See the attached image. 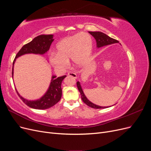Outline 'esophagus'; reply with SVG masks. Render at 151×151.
Listing matches in <instances>:
<instances>
[{
  "label": "esophagus",
  "instance_id": "esophagus-1",
  "mask_svg": "<svg viewBox=\"0 0 151 151\" xmlns=\"http://www.w3.org/2000/svg\"><path fill=\"white\" fill-rule=\"evenodd\" d=\"M67 74H68V76H71V77H74V78H75V79H76L77 77V74H76V73L72 72H68Z\"/></svg>",
  "mask_w": 151,
  "mask_h": 151
}]
</instances>
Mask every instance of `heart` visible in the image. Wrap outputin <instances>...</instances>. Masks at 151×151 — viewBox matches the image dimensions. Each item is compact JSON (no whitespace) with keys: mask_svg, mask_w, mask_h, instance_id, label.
<instances>
[{"mask_svg":"<svg viewBox=\"0 0 151 151\" xmlns=\"http://www.w3.org/2000/svg\"><path fill=\"white\" fill-rule=\"evenodd\" d=\"M93 46V39L88 33H81L65 38L57 43V53H50V62L58 70L65 69L70 58L74 65L83 67L89 60Z\"/></svg>","mask_w":151,"mask_h":151,"instance_id":"1","label":"heart"}]
</instances>
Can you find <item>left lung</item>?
Segmentation results:
<instances>
[{
  "label": "left lung",
  "instance_id": "left-lung-1",
  "mask_svg": "<svg viewBox=\"0 0 151 151\" xmlns=\"http://www.w3.org/2000/svg\"><path fill=\"white\" fill-rule=\"evenodd\" d=\"M89 33L93 36V37L95 38L96 41L98 48L101 47L103 46H106V45H108L118 43V40H116L115 39H113L112 38H110L109 36H108L106 34L102 33V32L89 31ZM77 88H78L79 92L81 93V99H83V102L88 105V106H89V107L93 108H96V109L108 108V107H103V106H98V105H96V104H93V103L89 101V100L87 99V98L85 96V95L83 93V91L81 88V86L80 85L79 82H77Z\"/></svg>",
  "mask_w": 151,
  "mask_h": 151
}]
</instances>
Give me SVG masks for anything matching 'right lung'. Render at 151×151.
<instances>
[{"mask_svg": "<svg viewBox=\"0 0 151 151\" xmlns=\"http://www.w3.org/2000/svg\"><path fill=\"white\" fill-rule=\"evenodd\" d=\"M53 35H42L36 36L31 42L24 45L21 48L15 57L13 61V64L14 63L16 59L22 55L26 53H35V54H44L47 53L52 43L53 42ZM12 75L13 77V67L12 70ZM66 76L57 77L56 76H52L48 90L42 98L36 101H28L24 99L16 92L21 99L25 103L27 106L30 108L38 109H45L54 106L57 104L62 97V90L61 84L63 79Z\"/></svg>", "mask_w": 151, "mask_h": 151, "instance_id": "add662e5", "label": "right lung"}]
</instances>
